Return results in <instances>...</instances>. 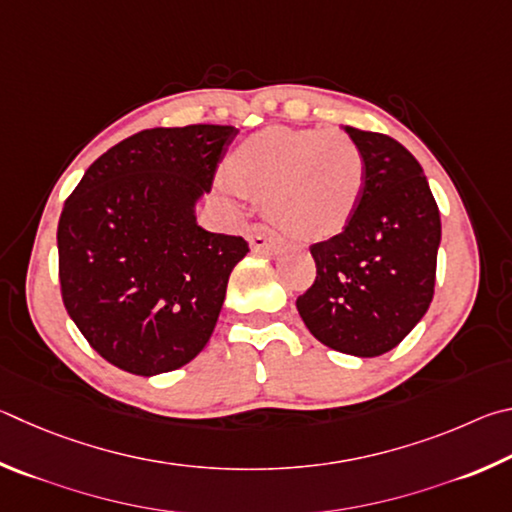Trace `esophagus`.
<instances>
[{
  "mask_svg": "<svg viewBox=\"0 0 512 512\" xmlns=\"http://www.w3.org/2000/svg\"><path fill=\"white\" fill-rule=\"evenodd\" d=\"M247 240H249L251 249L258 251V254H274V251L281 247L279 236H276V233L267 227V224H261V222L251 227Z\"/></svg>",
  "mask_w": 512,
  "mask_h": 512,
  "instance_id": "34e87169",
  "label": "esophagus"
}]
</instances>
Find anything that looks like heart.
Instances as JSON below:
<instances>
[{
    "label": "heart",
    "mask_w": 512,
    "mask_h": 512,
    "mask_svg": "<svg viewBox=\"0 0 512 512\" xmlns=\"http://www.w3.org/2000/svg\"><path fill=\"white\" fill-rule=\"evenodd\" d=\"M229 182L267 195V213L294 238H328L348 227L366 184V161L339 130L267 128L233 150Z\"/></svg>",
    "instance_id": "obj_1"
}]
</instances>
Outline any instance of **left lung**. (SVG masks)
<instances>
[{
	"label": "left lung",
	"mask_w": 512,
	"mask_h": 512,
	"mask_svg": "<svg viewBox=\"0 0 512 512\" xmlns=\"http://www.w3.org/2000/svg\"><path fill=\"white\" fill-rule=\"evenodd\" d=\"M346 132L366 161L364 195L342 233L310 245L317 276L297 308L321 344L378 357L396 348L432 303L441 213L402 143L351 125Z\"/></svg>",
	"instance_id": "8db88e82"
}]
</instances>
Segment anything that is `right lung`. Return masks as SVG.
I'll use <instances>...</instances> for the list:
<instances>
[{
	"label": "right lung",
	"mask_w": 512,
	"mask_h": 512,
	"mask_svg": "<svg viewBox=\"0 0 512 512\" xmlns=\"http://www.w3.org/2000/svg\"><path fill=\"white\" fill-rule=\"evenodd\" d=\"M236 132L141 130L103 152L62 206V303L89 346L123 371H175L209 342L249 247L197 227L193 204L211 191Z\"/></svg>",
	"instance_id": "right-lung-1"
}]
</instances>
